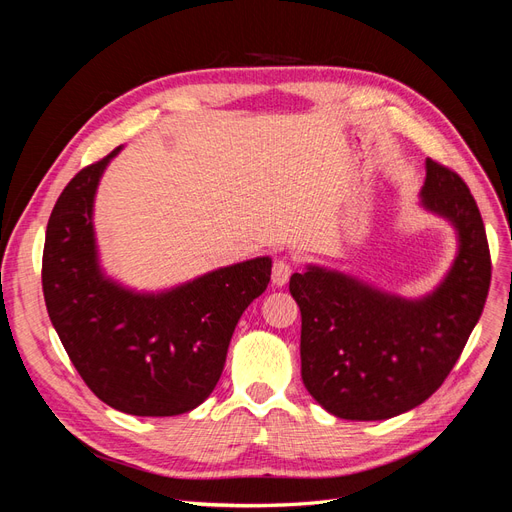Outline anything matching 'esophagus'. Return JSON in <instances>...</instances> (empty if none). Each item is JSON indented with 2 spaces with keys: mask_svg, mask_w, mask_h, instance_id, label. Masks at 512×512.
<instances>
[{
  "mask_svg": "<svg viewBox=\"0 0 512 512\" xmlns=\"http://www.w3.org/2000/svg\"><path fill=\"white\" fill-rule=\"evenodd\" d=\"M292 275V262L288 258H277L273 262V284L275 286H284Z\"/></svg>",
  "mask_w": 512,
  "mask_h": 512,
  "instance_id": "1",
  "label": "esophagus"
}]
</instances>
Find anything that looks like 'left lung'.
<instances>
[{
	"mask_svg": "<svg viewBox=\"0 0 512 512\" xmlns=\"http://www.w3.org/2000/svg\"><path fill=\"white\" fill-rule=\"evenodd\" d=\"M423 205L459 230L440 288L406 301L348 275L309 267L290 277L301 309V376L318 404L348 421H382L423 404L451 374L483 314L491 254L470 188L427 158Z\"/></svg>",
	"mask_w": 512,
	"mask_h": 512,
	"instance_id": "8db88e82",
	"label": "left lung"
}]
</instances>
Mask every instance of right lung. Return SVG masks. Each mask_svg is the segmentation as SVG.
I'll return each mask as SVG.
<instances>
[{"label":"right lung","mask_w":512,"mask_h":512,"mask_svg":"<svg viewBox=\"0 0 512 512\" xmlns=\"http://www.w3.org/2000/svg\"><path fill=\"white\" fill-rule=\"evenodd\" d=\"M106 158L59 194L46 226L42 292L72 365L98 399L134 416L190 412L211 395L241 314L267 290L254 258L162 294H136L100 273L91 207Z\"/></svg>","instance_id":"obj_1"}]
</instances>
